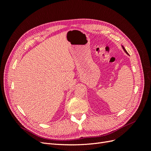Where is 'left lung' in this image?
<instances>
[{"label":"left lung","mask_w":151,"mask_h":151,"mask_svg":"<svg viewBox=\"0 0 151 151\" xmlns=\"http://www.w3.org/2000/svg\"><path fill=\"white\" fill-rule=\"evenodd\" d=\"M122 47L123 48V50H124V51H125V53H127V55H129V53H128V52H127V50H125V48H124V47H123V46H122Z\"/></svg>","instance_id":"8db88e82"}]
</instances>
